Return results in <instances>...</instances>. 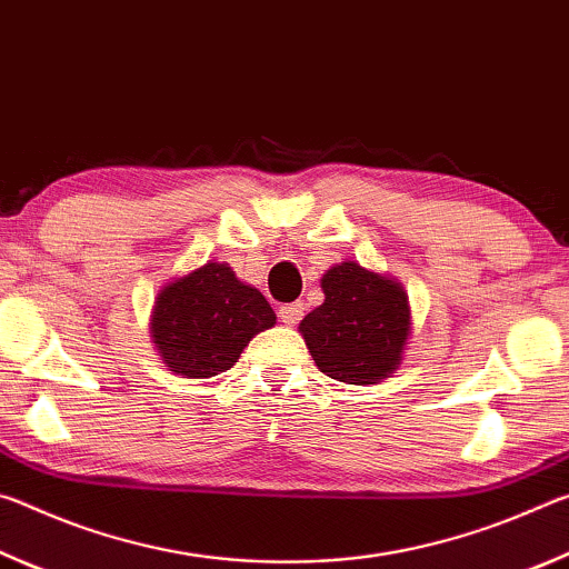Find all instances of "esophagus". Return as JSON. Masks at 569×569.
<instances>
[{"label":"esophagus","mask_w":569,"mask_h":569,"mask_svg":"<svg viewBox=\"0 0 569 569\" xmlns=\"http://www.w3.org/2000/svg\"><path fill=\"white\" fill-rule=\"evenodd\" d=\"M278 316H281V321H283L286 326H296L298 321L303 319V303H301V301L286 303V306L278 308Z\"/></svg>","instance_id":"esophagus-1"}]
</instances>
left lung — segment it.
<instances>
[{
  "label": "left lung",
  "mask_w": 569,
  "mask_h": 569,
  "mask_svg": "<svg viewBox=\"0 0 569 569\" xmlns=\"http://www.w3.org/2000/svg\"><path fill=\"white\" fill-rule=\"evenodd\" d=\"M321 288L323 303L298 323L316 366L356 387L389 379L411 336L403 286L387 273L341 261L323 273Z\"/></svg>",
  "instance_id": "left-lung-1"
}]
</instances>
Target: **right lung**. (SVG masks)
Wrapping results in <instances>:
<instances>
[{"mask_svg":"<svg viewBox=\"0 0 569 569\" xmlns=\"http://www.w3.org/2000/svg\"><path fill=\"white\" fill-rule=\"evenodd\" d=\"M276 323L266 296L228 263L208 261L160 288L150 316L158 356L182 379H210L233 366L256 333Z\"/></svg>","mask_w":569,"mask_h":569,"instance_id":"1","label":"right lung"}]
</instances>
